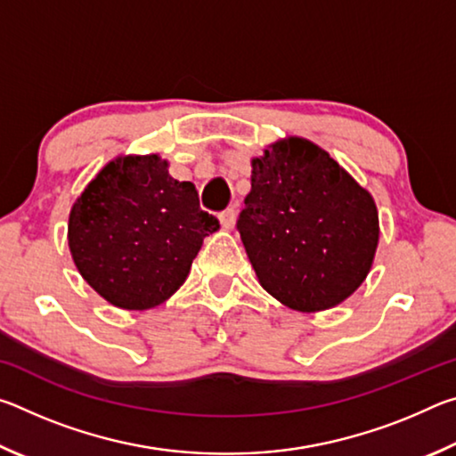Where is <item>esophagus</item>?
Masks as SVG:
<instances>
[{"instance_id": "1", "label": "esophagus", "mask_w": 456, "mask_h": 456, "mask_svg": "<svg viewBox=\"0 0 456 456\" xmlns=\"http://www.w3.org/2000/svg\"><path fill=\"white\" fill-rule=\"evenodd\" d=\"M235 209L233 207H229V209H225V211H221L219 213V221H221V225L225 227V229H231L233 227V223H235Z\"/></svg>"}]
</instances>
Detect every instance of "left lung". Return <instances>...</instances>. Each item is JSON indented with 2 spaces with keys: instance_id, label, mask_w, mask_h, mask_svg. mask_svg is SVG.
<instances>
[{
  "instance_id": "1",
  "label": "left lung",
  "mask_w": 456,
  "mask_h": 456,
  "mask_svg": "<svg viewBox=\"0 0 456 456\" xmlns=\"http://www.w3.org/2000/svg\"><path fill=\"white\" fill-rule=\"evenodd\" d=\"M237 231L264 289L293 310L320 312L366 280L378 213L326 151L288 138L253 160Z\"/></svg>"
}]
</instances>
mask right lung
<instances>
[{"instance_id":"obj_1","label":"right lung","mask_w":456,"mask_h":456,"mask_svg":"<svg viewBox=\"0 0 456 456\" xmlns=\"http://www.w3.org/2000/svg\"><path fill=\"white\" fill-rule=\"evenodd\" d=\"M157 154L106 165L76 200L68 243L84 280L125 310L163 304L187 280L203 239L219 229L195 184Z\"/></svg>"}]
</instances>
